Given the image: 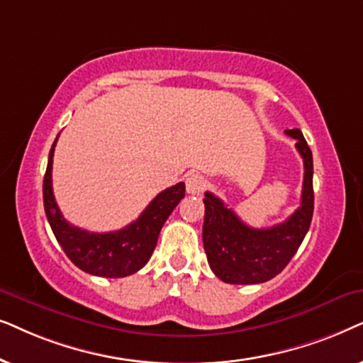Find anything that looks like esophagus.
Masks as SVG:
<instances>
[{
  "instance_id": "1",
  "label": "esophagus",
  "mask_w": 363,
  "mask_h": 363,
  "mask_svg": "<svg viewBox=\"0 0 363 363\" xmlns=\"http://www.w3.org/2000/svg\"><path fill=\"white\" fill-rule=\"evenodd\" d=\"M206 189V179L201 174L192 172L186 177V191L189 194H201Z\"/></svg>"
}]
</instances>
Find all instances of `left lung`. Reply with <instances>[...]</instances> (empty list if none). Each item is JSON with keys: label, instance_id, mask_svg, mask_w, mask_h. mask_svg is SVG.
Segmentation results:
<instances>
[{"label": "left lung", "instance_id": "8db88e82", "mask_svg": "<svg viewBox=\"0 0 363 363\" xmlns=\"http://www.w3.org/2000/svg\"><path fill=\"white\" fill-rule=\"evenodd\" d=\"M303 159L302 199L287 220L267 229L244 224L219 197L206 192L202 242L212 272L227 284H262L282 272L306 238L313 214V162L301 129H287Z\"/></svg>", "mask_w": 363, "mask_h": 363}]
</instances>
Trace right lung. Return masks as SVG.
Segmentation results:
<instances>
[{"label":"right lung","instance_id":"add662e5","mask_svg":"<svg viewBox=\"0 0 363 363\" xmlns=\"http://www.w3.org/2000/svg\"><path fill=\"white\" fill-rule=\"evenodd\" d=\"M56 141L52 143L43 181L45 212L56 240L71 262L91 275L118 279L138 272L151 259L164 222L184 197V182L159 192L143 214L124 229L103 234L79 229L62 217L52 194L51 169Z\"/></svg>","mask_w":363,"mask_h":363}]
</instances>
